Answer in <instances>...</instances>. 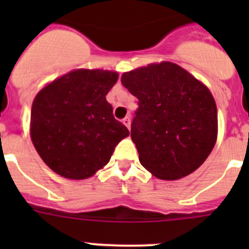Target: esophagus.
I'll return each mask as SVG.
<instances>
[{"instance_id": "1", "label": "esophagus", "mask_w": 249, "mask_h": 249, "mask_svg": "<svg viewBox=\"0 0 249 249\" xmlns=\"http://www.w3.org/2000/svg\"><path fill=\"white\" fill-rule=\"evenodd\" d=\"M122 122H123V124L127 127V128H129V127H131V117H128V116L123 118Z\"/></svg>"}]
</instances>
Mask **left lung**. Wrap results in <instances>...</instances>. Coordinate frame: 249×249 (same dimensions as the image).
<instances>
[{"instance_id":"8db88e82","label":"left lung","mask_w":249,"mask_h":249,"mask_svg":"<svg viewBox=\"0 0 249 249\" xmlns=\"http://www.w3.org/2000/svg\"><path fill=\"white\" fill-rule=\"evenodd\" d=\"M121 81L138 98L131 137L141 164L167 181L198 168L217 140V107L210 89L172 62L126 72Z\"/></svg>"}]
</instances>
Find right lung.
Segmentation results:
<instances>
[{
  "mask_svg": "<svg viewBox=\"0 0 249 249\" xmlns=\"http://www.w3.org/2000/svg\"><path fill=\"white\" fill-rule=\"evenodd\" d=\"M117 80L116 72L77 70L38 92L31 109V138L53 172L71 179L91 177L129 135L106 100Z\"/></svg>",
  "mask_w": 249,
  "mask_h": 249,
  "instance_id": "1",
  "label": "right lung"
}]
</instances>
